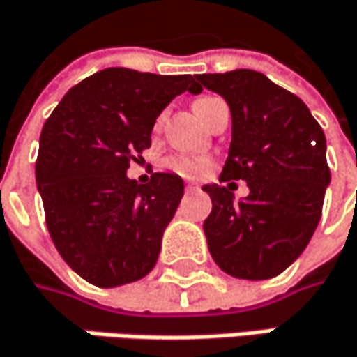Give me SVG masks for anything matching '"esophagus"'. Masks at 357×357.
<instances>
[{
    "label": "esophagus",
    "mask_w": 357,
    "mask_h": 357,
    "mask_svg": "<svg viewBox=\"0 0 357 357\" xmlns=\"http://www.w3.org/2000/svg\"><path fill=\"white\" fill-rule=\"evenodd\" d=\"M185 190H188V192H194V190H198V183H194V181H188V183H185Z\"/></svg>",
    "instance_id": "esophagus-1"
}]
</instances>
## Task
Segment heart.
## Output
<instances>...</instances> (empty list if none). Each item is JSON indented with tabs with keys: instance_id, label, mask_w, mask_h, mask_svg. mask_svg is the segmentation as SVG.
<instances>
[{
	"instance_id": "heart-1",
	"label": "heart",
	"mask_w": 357,
	"mask_h": 357,
	"mask_svg": "<svg viewBox=\"0 0 357 357\" xmlns=\"http://www.w3.org/2000/svg\"><path fill=\"white\" fill-rule=\"evenodd\" d=\"M216 96H202L194 102V109L199 116H204V107L214 100ZM210 161L206 158H194V155H172L165 159V167L172 169L174 174H178L181 178H198L206 169H208Z\"/></svg>"
}]
</instances>
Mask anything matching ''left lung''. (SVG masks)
<instances>
[{
	"instance_id": "1",
	"label": "left lung",
	"mask_w": 357,
	"mask_h": 357,
	"mask_svg": "<svg viewBox=\"0 0 357 357\" xmlns=\"http://www.w3.org/2000/svg\"><path fill=\"white\" fill-rule=\"evenodd\" d=\"M199 86L230 107L232 143L220 181L244 179L250 194L234 202L222 185H204L212 212L204 232L224 273L262 281L281 275L309 244L324 208L329 165L325 135L299 96L264 74H198Z\"/></svg>"
}]
</instances>
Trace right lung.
I'll return each instance as SVG.
<instances>
[{
  "instance_id": "obj_1",
  "label": "right lung",
  "mask_w": 357,
  "mask_h": 357,
  "mask_svg": "<svg viewBox=\"0 0 357 357\" xmlns=\"http://www.w3.org/2000/svg\"><path fill=\"white\" fill-rule=\"evenodd\" d=\"M185 91H202L192 74L105 68L73 86L46 119L36 159L46 226L84 281L119 287L155 266L183 181L153 174L137 183L127 169L149 149L159 113Z\"/></svg>"
}]
</instances>
